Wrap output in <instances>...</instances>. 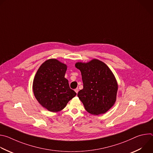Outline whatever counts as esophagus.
<instances>
[{
	"instance_id": "obj_1",
	"label": "esophagus",
	"mask_w": 153,
	"mask_h": 153,
	"mask_svg": "<svg viewBox=\"0 0 153 153\" xmlns=\"http://www.w3.org/2000/svg\"><path fill=\"white\" fill-rule=\"evenodd\" d=\"M74 91H75V92L77 94L78 93V92H79V88H76L75 90H74Z\"/></svg>"
}]
</instances>
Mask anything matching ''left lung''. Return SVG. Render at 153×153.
<instances>
[{
	"instance_id": "left-lung-1",
	"label": "left lung",
	"mask_w": 153,
	"mask_h": 153,
	"mask_svg": "<svg viewBox=\"0 0 153 153\" xmlns=\"http://www.w3.org/2000/svg\"><path fill=\"white\" fill-rule=\"evenodd\" d=\"M75 67L82 74L83 88L77 94L85 110L93 115L106 113L116 101L118 84L107 65L93 59L88 62H78Z\"/></svg>"
}]
</instances>
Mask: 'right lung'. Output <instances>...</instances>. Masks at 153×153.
<instances>
[{"mask_svg": "<svg viewBox=\"0 0 153 153\" xmlns=\"http://www.w3.org/2000/svg\"><path fill=\"white\" fill-rule=\"evenodd\" d=\"M67 66L57 59H50L39 68L33 80V90L38 102L51 112H59L76 93L65 77Z\"/></svg>", "mask_w": 153, "mask_h": 153, "instance_id": "add662e5", "label": "right lung"}]
</instances>
